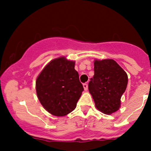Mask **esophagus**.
<instances>
[{
  "mask_svg": "<svg viewBox=\"0 0 151 151\" xmlns=\"http://www.w3.org/2000/svg\"><path fill=\"white\" fill-rule=\"evenodd\" d=\"M83 88H84L85 91H88V84H87V83H84V84H83Z\"/></svg>",
  "mask_w": 151,
  "mask_h": 151,
  "instance_id": "obj_1",
  "label": "esophagus"
}]
</instances>
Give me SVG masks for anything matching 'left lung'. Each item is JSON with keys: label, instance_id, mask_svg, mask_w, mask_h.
<instances>
[{"label": "left lung", "instance_id": "8db88e82", "mask_svg": "<svg viewBox=\"0 0 151 151\" xmlns=\"http://www.w3.org/2000/svg\"><path fill=\"white\" fill-rule=\"evenodd\" d=\"M127 84V74L115 60H94V75L88 90L97 109L106 115L118 111Z\"/></svg>", "mask_w": 151, "mask_h": 151}]
</instances>
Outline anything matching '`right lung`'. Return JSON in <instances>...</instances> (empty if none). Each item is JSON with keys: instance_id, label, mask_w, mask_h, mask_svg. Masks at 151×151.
<instances>
[{"instance_id": "1", "label": "right lung", "mask_w": 151, "mask_h": 151, "mask_svg": "<svg viewBox=\"0 0 151 151\" xmlns=\"http://www.w3.org/2000/svg\"><path fill=\"white\" fill-rule=\"evenodd\" d=\"M75 62L60 57L51 60L43 68L36 81L39 101L55 116H65L72 112L84 91Z\"/></svg>"}]
</instances>
